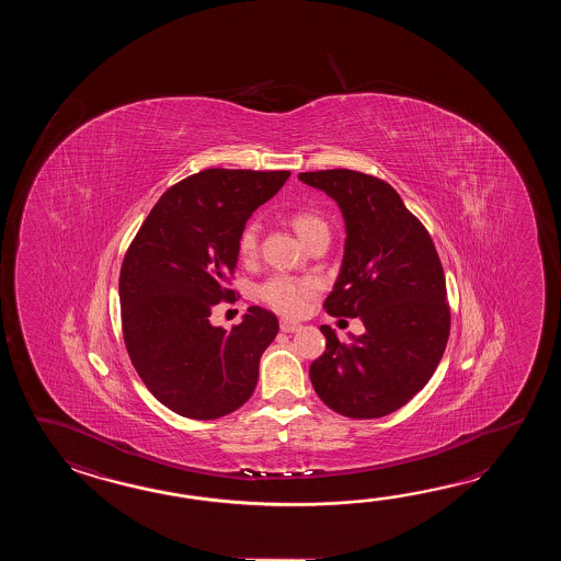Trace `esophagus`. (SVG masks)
Instances as JSON below:
<instances>
[{"instance_id":"1","label":"esophagus","mask_w":561,"mask_h":561,"mask_svg":"<svg viewBox=\"0 0 561 561\" xmlns=\"http://www.w3.org/2000/svg\"><path fill=\"white\" fill-rule=\"evenodd\" d=\"M300 329H302V324H298V322L286 321V319L280 321V331L283 333H298Z\"/></svg>"}]
</instances>
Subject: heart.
Instances as JSON below:
<instances>
[{"instance_id": "obj_1", "label": "heart", "mask_w": 561, "mask_h": 561, "mask_svg": "<svg viewBox=\"0 0 561 561\" xmlns=\"http://www.w3.org/2000/svg\"><path fill=\"white\" fill-rule=\"evenodd\" d=\"M293 228L302 242L321 228H327L319 216L298 213L293 216ZM259 247V228L249 225L240 232L239 252L242 259H251ZM319 285L312 278H298L290 275H273L259 286V298L268 307L283 312L286 317H297L307 309L310 298L314 297Z\"/></svg>"}]
</instances>
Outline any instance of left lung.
Here are the masks:
<instances>
[{
	"label": "left lung",
	"instance_id": "left-lung-1",
	"mask_svg": "<svg viewBox=\"0 0 561 561\" xmlns=\"http://www.w3.org/2000/svg\"><path fill=\"white\" fill-rule=\"evenodd\" d=\"M298 180L327 192L345 218V256L324 309L365 324L348 341L322 324L327 348L310 365V382L345 417H385L427 385L447 346L451 312L439 254L385 180L346 168Z\"/></svg>",
	"mask_w": 561,
	"mask_h": 561
}]
</instances>
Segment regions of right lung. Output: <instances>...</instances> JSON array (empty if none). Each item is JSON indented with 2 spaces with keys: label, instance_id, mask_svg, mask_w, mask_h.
Wrapping results in <instances>:
<instances>
[{
  "label": "right lung",
  "instance_id": "right-lung-1",
  "mask_svg": "<svg viewBox=\"0 0 561 561\" xmlns=\"http://www.w3.org/2000/svg\"><path fill=\"white\" fill-rule=\"evenodd\" d=\"M288 170L210 168L168 188L146 216L119 271L122 333L131 365L156 399L182 417H225L251 399L271 310L251 307L230 331L210 314L239 261L240 232L283 188Z\"/></svg>",
  "mask_w": 561,
  "mask_h": 561
}]
</instances>
